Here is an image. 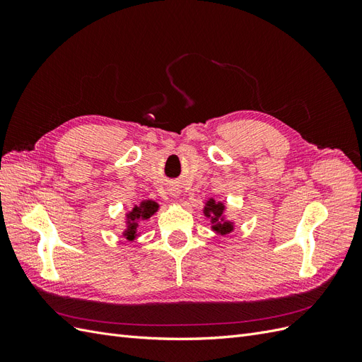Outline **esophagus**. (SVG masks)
Instances as JSON below:
<instances>
[{"label":"esophagus","instance_id":"1","mask_svg":"<svg viewBox=\"0 0 362 362\" xmlns=\"http://www.w3.org/2000/svg\"><path fill=\"white\" fill-rule=\"evenodd\" d=\"M170 194H172V196H173V198H177V196H178V194H180V192H178V190H173V192H172V193H170Z\"/></svg>","mask_w":362,"mask_h":362}]
</instances>
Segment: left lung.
<instances>
[{
	"label": "left lung",
	"instance_id": "obj_1",
	"mask_svg": "<svg viewBox=\"0 0 362 362\" xmlns=\"http://www.w3.org/2000/svg\"><path fill=\"white\" fill-rule=\"evenodd\" d=\"M205 217L210 218L211 229L214 233L225 235L234 231V222L226 221L225 217V204L216 202L214 199H208L204 206Z\"/></svg>",
	"mask_w": 362,
	"mask_h": 362
}]
</instances>
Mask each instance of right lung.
I'll return each mask as SVG.
<instances>
[{
  "instance_id": "obj_1",
  "label": "right lung",
  "mask_w": 362,
  "mask_h": 362,
  "mask_svg": "<svg viewBox=\"0 0 362 362\" xmlns=\"http://www.w3.org/2000/svg\"><path fill=\"white\" fill-rule=\"evenodd\" d=\"M158 211V204L154 201H144L140 205H136L133 210L127 213V229L124 231V237L129 242L139 235V226L144 221H148L151 216Z\"/></svg>"
}]
</instances>
